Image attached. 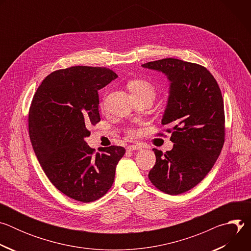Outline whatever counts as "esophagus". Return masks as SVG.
<instances>
[{
  "instance_id": "esophagus-1",
  "label": "esophagus",
  "mask_w": 251,
  "mask_h": 251,
  "mask_svg": "<svg viewBox=\"0 0 251 251\" xmlns=\"http://www.w3.org/2000/svg\"><path fill=\"white\" fill-rule=\"evenodd\" d=\"M142 147L140 145H129L127 147V150L129 151H134V150H141Z\"/></svg>"
}]
</instances>
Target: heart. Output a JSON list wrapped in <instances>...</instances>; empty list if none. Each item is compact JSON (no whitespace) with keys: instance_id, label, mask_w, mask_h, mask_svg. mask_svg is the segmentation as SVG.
<instances>
[{"instance_id":"obj_1","label":"heart","mask_w":251,"mask_h":251,"mask_svg":"<svg viewBox=\"0 0 251 251\" xmlns=\"http://www.w3.org/2000/svg\"><path fill=\"white\" fill-rule=\"evenodd\" d=\"M129 89L132 93V95H142V94H147L151 96L152 98L155 97L156 95V89L152 83L146 80H142V79H136L133 80L129 83ZM103 103H101V106L103 107ZM141 130L135 129V128H130L127 131V136L128 138H136L140 136Z\"/></svg>"}]
</instances>
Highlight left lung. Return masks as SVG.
I'll use <instances>...</instances> for the list:
<instances>
[{
  "instance_id": "obj_1",
  "label": "left lung",
  "mask_w": 251,
  "mask_h": 251,
  "mask_svg": "<svg viewBox=\"0 0 251 251\" xmlns=\"http://www.w3.org/2000/svg\"><path fill=\"white\" fill-rule=\"evenodd\" d=\"M165 74L171 81L162 124L172 133L174 147L153 149L156 163L149 180L160 191L180 195L201 183L218 160L226 136L225 107L220 86L202 65L176 58L142 64ZM159 135H163L159 133Z\"/></svg>"
}]
</instances>
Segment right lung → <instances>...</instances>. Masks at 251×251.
Here are the masks:
<instances>
[{
  "mask_svg": "<svg viewBox=\"0 0 251 251\" xmlns=\"http://www.w3.org/2000/svg\"><path fill=\"white\" fill-rule=\"evenodd\" d=\"M118 75L106 67L71 66L49 75L35 91L28 112L31 145L51 184L65 196L94 201L112 187L120 146L95 152L84 138L100 121L98 90Z\"/></svg>",
  "mask_w": 251,
  "mask_h": 251,
  "instance_id": "1",
  "label": "right lung"
}]
</instances>
